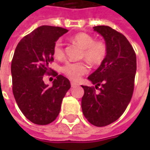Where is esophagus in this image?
<instances>
[{
	"label": "esophagus",
	"instance_id": "34e87169",
	"mask_svg": "<svg viewBox=\"0 0 150 150\" xmlns=\"http://www.w3.org/2000/svg\"><path fill=\"white\" fill-rule=\"evenodd\" d=\"M71 85L72 88H74V87H76V86H79V84L77 83H75V82H73V81L71 82Z\"/></svg>",
	"mask_w": 150,
	"mask_h": 150
}]
</instances>
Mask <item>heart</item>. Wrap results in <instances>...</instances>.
Masks as SVG:
<instances>
[{"label":"heart","instance_id":"heart-1","mask_svg":"<svg viewBox=\"0 0 150 150\" xmlns=\"http://www.w3.org/2000/svg\"><path fill=\"white\" fill-rule=\"evenodd\" d=\"M72 41L80 46L83 53V57L88 62L92 64L100 63L106 55L107 47L105 43L102 41H95L94 38L86 34V33H79L72 38ZM63 44L61 39L56 41L53 47V55L57 59H61L64 57ZM88 71V67L84 62H67L62 66V71L68 78L77 80L84 75Z\"/></svg>","mask_w":150,"mask_h":150}]
</instances>
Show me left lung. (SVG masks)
I'll return each instance as SVG.
<instances>
[{"instance_id": "8db88e82", "label": "left lung", "mask_w": 150, "mask_h": 150, "mask_svg": "<svg viewBox=\"0 0 150 150\" xmlns=\"http://www.w3.org/2000/svg\"><path fill=\"white\" fill-rule=\"evenodd\" d=\"M93 29L104 38L107 52L100 66L88 77L95 88L82 85L84 95L81 106L91 125L103 127L116 121L131 100L137 58L132 46L122 34L106 25Z\"/></svg>"}]
</instances>
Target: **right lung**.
<instances>
[{
  "instance_id": "add662e5",
  "label": "right lung",
  "mask_w": 150,
  "mask_h": 150,
  "mask_svg": "<svg viewBox=\"0 0 150 150\" xmlns=\"http://www.w3.org/2000/svg\"><path fill=\"white\" fill-rule=\"evenodd\" d=\"M67 32L62 27L42 25L25 36L15 50L11 64L13 96L21 112L36 125H48L56 119L71 88L68 79L55 71L51 87L43 81L54 60V42Z\"/></svg>"
}]
</instances>
